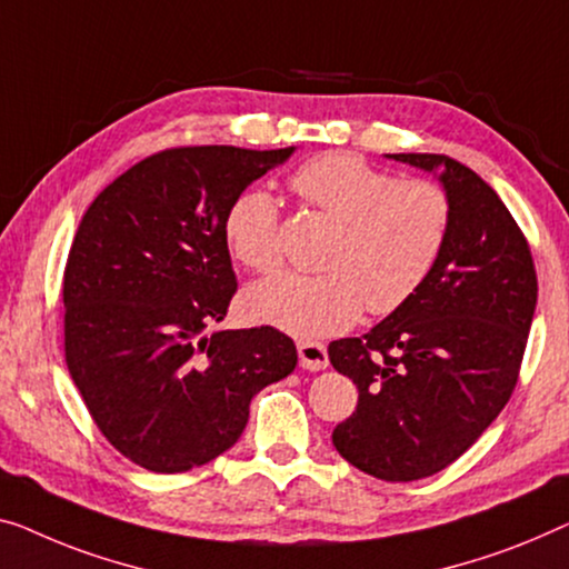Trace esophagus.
Masks as SVG:
<instances>
[{
	"instance_id": "esophagus-1",
	"label": "esophagus",
	"mask_w": 569,
	"mask_h": 569,
	"mask_svg": "<svg viewBox=\"0 0 569 569\" xmlns=\"http://www.w3.org/2000/svg\"><path fill=\"white\" fill-rule=\"evenodd\" d=\"M299 362L301 368L307 370H325L329 366V355H327V345L313 342V339H301L299 345Z\"/></svg>"
}]
</instances>
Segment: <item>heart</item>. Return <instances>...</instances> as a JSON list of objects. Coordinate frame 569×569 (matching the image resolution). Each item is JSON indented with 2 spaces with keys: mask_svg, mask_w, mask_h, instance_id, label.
<instances>
[{
  "mask_svg": "<svg viewBox=\"0 0 569 569\" xmlns=\"http://www.w3.org/2000/svg\"><path fill=\"white\" fill-rule=\"evenodd\" d=\"M291 189L339 222L325 256L327 273H286L250 288L244 309L256 321L317 339L352 327L366 307L386 317L406 307L442 258L452 201L429 178H398L355 152L303 163ZM224 240L252 273L281 268V211L266 189H248L224 217Z\"/></svg>",
  "mask_w": 569,
  "mask_h": 569,
  "instance_id": "1",
  "label": "heart"
}]
</instances>
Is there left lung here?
Masks as SVG:
<instances>
[{"label":"left lung","instance_id":"1","mask_svg":"<svg viewBox=\"0 0 569 569\" xmlns=\"http://www.w3.org/2000/svg\"><path fill=\"white\" fill-rule=\"evenodd\" d=\"M393 158L423 171L445 166L452 227L406 307L329 345L335 370L360 393L332 442L372 478L409 482L452 465L501 413L519 383L539 288L529 240L478 173L431 152Z\"/></svg>","mask_w":569,"mask_h":569}]
</instances>
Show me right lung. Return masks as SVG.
Returning a JSON list of instances; mask_svg holds the SVG:
<instances>
[{
  "label": "right lung",
  "instance_id": "add662e5",
  "mask_svg": "<svg viewBox=\"0 0 569 569\" xmlns=\"http://www.w3.org/2000/svg\"><path fill=\"white\" fill-rule=\"evenodd\" d=\"M293 148L181 146L89 203L63 270V352L97 429L150 472H186L240 439L252 396L296 368L276 327L222 329L237 278L230 203Z\"/></svg>",
  "mask_w": 569,
  "mask_h": 569
}]
</instances>
